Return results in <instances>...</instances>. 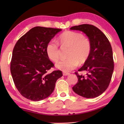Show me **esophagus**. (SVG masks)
Returning a JSON list of instances; mask_svg holds the SVG:
<instances>
[{
	"instance_id": "34e87169",
	"label": "esophagus",
	"mask_w": 124,
	"mask_h": 124,
	"mask_svg": "<svg viewBox=\"0 0 124 124\" xmlns=\"http://www.w3.org/2000/svg\"><path fill=\"white\" fill-rule=\"evenodd\" d=\"M70 74V73H66V72L63 73V75L64 76H67V75H68Z\"/></svg>"
}]
</instances>
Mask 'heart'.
Returning a JSON list of instances; mask_svg holds the SVG:
<instances>
[{
    "label": "heart",
    "instance_id": "heart-1",
    "mask_svg": "<svg viewBox=\"0 0 124 124\" xmlns=\"http://www.w3.org/2000/svg\"><path fill=\"white\" fill-rule=\"evenodd\" d=\"M58 41L62 46L70 47L67 54L68 57L59 61L56 64L57 68L64 72L74 70L79 62L80 64L84 63L91 53V41L80 33L66 31L61 34ZM46 51L48 57L52 61L56 62L59 60L61 50L56 41H50L46 46Z\"/></svg>",
    "mask_w": 124,
    "mask_h": 124
}]
</instances>
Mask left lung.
Returning a JSON list of instances; mask_svg holds the SVG:
<instances>
[{
    "label": "left lung",
    "mask_w": 124,
    "mask_h": 124,
    "mask_svg": "<svg viewBox=\"0 0 124 124\" xmlns=\"http://www.w3.org/2000/svg\"><path fill=\"white\" fill-rule=\"evenodd\" d=\"M71 30L82 31L89 37L91 51L84 66L78 71H86L85 76L75 72L78 79L72 87L74 92L82 97H98L106 91L109 85L114 70L112 48L109 41L100 29L91 24L75 26Z\"/></svg>",
    "instance_id": "8db88e82"
}]
</instances>
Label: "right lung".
<instances>
[{
    "label": "right lung",
    "mask_w": 124,
    "mask_h": 124,
    "mask_svg": "<svg viewBox=\"0 0 124 124\" xmlns=\"http://www.w3.org/2000/svg\"><path fill=\"white\" fill-rule=\"evenodd\" d=\"M61 29L35 27L18 40L12 51L10 71L16 87L33 101L43 100L54 91L59 70L48 72L54 64L46 54L47 44Z\"/></svg>",
    "instance_id": "right-lung-1"
}]
</instances>
